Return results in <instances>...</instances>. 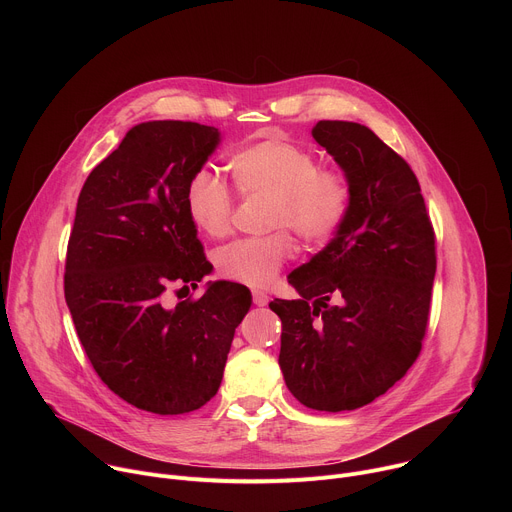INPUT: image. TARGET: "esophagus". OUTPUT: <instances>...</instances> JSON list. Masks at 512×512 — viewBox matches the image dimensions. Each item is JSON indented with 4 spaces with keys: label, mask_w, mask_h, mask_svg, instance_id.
Wrapping results in <instances>:
<instances>
[{
    "label": "esophagus",
    "mask_w": 512,
    "mask_h": 512,
    "mask_svg": "<svg viewBox=\"0 0 512 512\" xmlns=\"http://www.w3.org/2000/svg\"><path fill=\"white\" fill-rule=\"evenodd\" d=\"M269 302V296L265 294V291H253V304L255 306H267Z\"/></svg>",
    "instance_id": "obj_1"
}]
</instances>
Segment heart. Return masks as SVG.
Returning <instances> with one entry per match:
<instances>
[{"label":"heart","instance_id":"obj_1","mask_svg":"<svg viewBox=\"0 0 512 512\" xmlns=\"http://www.w3.org/2000/svg\"><path fill=\"white\" fill-rule=\"evenodd\" d=\"M233 182L245 198H267V237L241 239L218 251L216 265L225 277L251 287H267L294 253L291 235L308 247L328 243L352 210L354 184L340 166H322L302 145L277 137L257 139L229 160ZM186 210L194 227L210 239L233 229L235 198L214 172L202 168L186 186Z\"/></svg>","mask_w":512,"mask_h":512}]
</instances>
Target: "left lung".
I'll return each mask as SVG.
<instances>
[{"label": "left lung", "mask_w": 512, "mask_h": 512, "mask_svg": "<svg viewBox=\"0 0 512 512\" xmlns=\"http://www.w3.org/2000/svg\"><path fill=\"white\" fill-rule=\"evenodd\" d=\"M314 139L348 172L352 210L338 235L287 277L302 300H273L287 389L316 411L387 393L427 332L435 233L411 166L369 127L318 121Z\"/></svg>", "instance_id": "1"}]
</instances>
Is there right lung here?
I'll return each mask as SVG.
<instances>
[{"instance_id":"1","label":"right lung","mask_w":512,"mask_h":512,"mask_svg":"<svg viewBox=\"0 0 512 512\" xmlns=\"http://www.w3.org/2000/svg\"><path fill=\"white\" fill-rule=\"evenodd\" d=\"M218 129L192 121L139 123L89 174L77 202L64 298L99 379L129 405L180 415L223 381L235 328L251 308L245 285L216 281L174 308L212 265L186 210L188 180ZM184 289V288H183Z\"/></svg>"}]
</instances>
